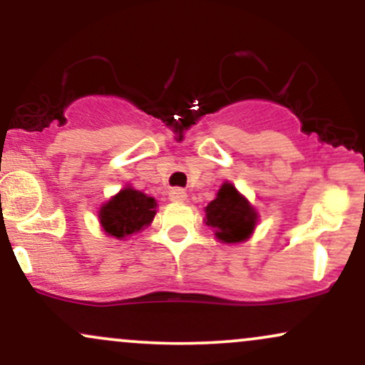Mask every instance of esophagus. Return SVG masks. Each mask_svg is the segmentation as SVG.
Here are the masks:
<instances>
[{"instance_id":"obj_1","label":"esophagus","mask_w":365,"mask_h":365,"mask_svg":"<svg viewBox=\"0 0 365 365\" xmlns=\"http://www.w3.org/2000/svg\"><path fill=\"white\" fill-rule=\"evenodd\" d=\"M168 197H170L171 202H185L187 192L183 190V188H171Z\"/></svg>"}]
</instances>
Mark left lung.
<instances>
[{"label": "left lung", "instance_id": "obj_1", "mask_svg": "<svg viewBox=\"0 0 365 365\" xmlns=\"http://www.w3.org/2000/svg\"><path fill=\"white\" fill-rule=\"evenodd\" d=\"M204 211V223L211 226L221 244H242L249 240L259 221L257 209L230 182L221 185Z\"/></svg>", "mask_w": 365, "mask_h": 365}]
</instances>
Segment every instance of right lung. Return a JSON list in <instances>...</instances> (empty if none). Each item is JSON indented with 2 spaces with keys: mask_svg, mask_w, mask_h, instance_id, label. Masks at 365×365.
Segmentation results:
<instances>
[{
  "mask_svg": "<svg viewBox=\"0 0 365 365\" xmlns=\"http://www.w3.org/2000/svg\"><path fill=\"white\" fill-rule=\"evenodd\" d=\"M156 207L154 197L127 185L99 209V225L108 237L127 240L153 223Z\"/></svg>",
  "mask_w": 365,
  "mask_h": 365,
  "instance_id": "right-lung-1",
  "label": "right lung"
}]
</instances>
